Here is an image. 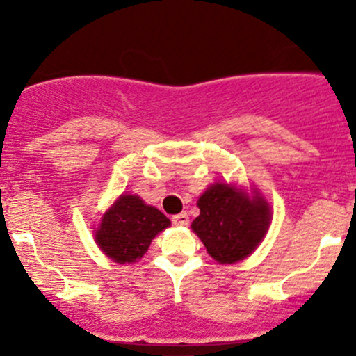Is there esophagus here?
I'll list each match as a JSON object with an SVG mask.
<instances>
[{
    "label": "esophagus",
    "instance_id": "34e87169",
    "mask_svg": "<svg viewBox=\"0 0 356 356\" xmlns=\"http://www.w3.org/2000/svg\"><path fill=\"white\" fill-rule=\"evenodd\" d=\"M172 222L175 226H187L189 224V216L186 212H181V214H175L172 218Z\"/></svg>",
    "mask_w": 356,
    "mask_h": 356
}]
</instances>
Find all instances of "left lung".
Listing matches in <instances>:
<instances>
[{
	"label": "left lung",
	"instance_id": "left-lung-1",
	"mask_svg": "<svg viewBox=\"0 0 356 356\" xmlns=\"http://www.w3.org/2000/svg\"><path fill=\"white\" fill-rule=\"evenodd\" d=\"M197 207L201 214L192 220V231L220 264L248 257L259 246L271 224V206L259 192L248 195L227 182L207 187Z\"/></svg>",
	"mask_w": 356,
	"mask_h": 356
}]
</instances>
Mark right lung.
<instances>
[{"instance_id":"obj_1","label":"right lung","mask_w":356,"mask_h":356,"mask_svg":"<svg viewBox=\"0 0 356 356\" xmlns=\"http://www.w3.org/2000/svg\"><path fill=\"white\" fill-rule=\"evenodd\" d=\"M169 226L170 220L157 207L147 206L138 195L122 194L102 218L95 243L115 263H136Z\"/></svg>"}]
</instances>
